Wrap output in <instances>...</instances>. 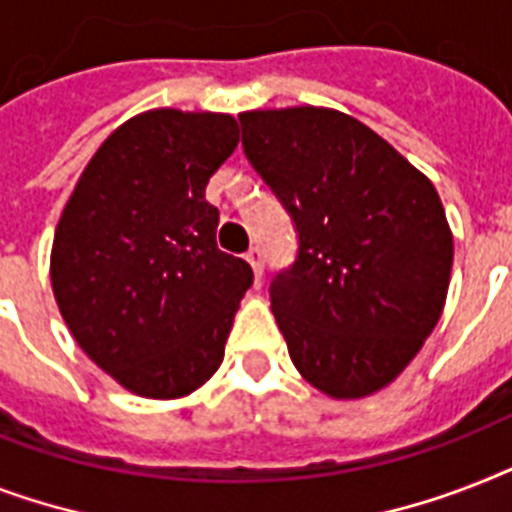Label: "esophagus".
<instances>
[{"mask_svg":"<svg viewBox=\"0 0 512 512\" xmlns=\"http://www.w3.org/2000/svg\"><path fill=\"white\" fill-rule=\"evenodd\" d=\"M244 257H247V263L252 265V271H255V279L260 281V273H263V249L252 247Z\"/></svg>","mask_w":512,"mask_h":512,"instance_id":"esophagus-1","label":"esophagus"}]
</instances>
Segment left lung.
I'll return each mask as SVG.
<instances>
[{"instance_id":"obj_1","label":"left lung","mask_w":512,"mask_h":512,"mask_svg":"<svg viewBox=\"0 0 512 512\" xmlns=\"http://www.w3.org/2000/svg\"><path fill=\"white\" fill-rule=\"evenodd\" d=\"M249 164L292 217L297 257L271 311L297 372L332 398L385 388L441 319L454 241L436 188L332 108L239 116Z\"/></svg>"}]
</instances>
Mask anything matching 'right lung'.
I'll use <instances>...</instances> for the list:
<instances>
[{"label": "right lung", "mask_w": 512, "mask_h": 512, "mask_svg": "<svg viewBox=\"0 0 512 512\" xmlns=\"http://www.w3.org/2000/svg\"><path fill=\"white\" fill-rule=\"evenodd\" d=\"M239 146L228 114L156 108L124 122L84 167L50 257L79 348L132 393L180 398L223 361L247 260L217 249L209 177Z\"/></svg>", "instance_id": "1"}]
</instances>
